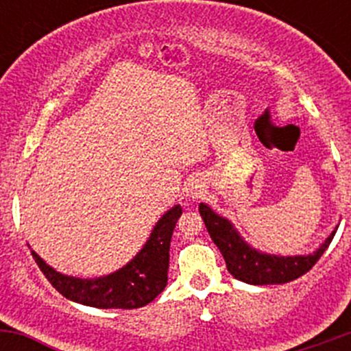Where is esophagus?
Masks as SVG:
<instances>
[{"label":"esophagus","mask_w":351,"mask_h":351,"mask_svg":"<svg viewBox=\"0 0 351 351\" xmlns=\"http://www.w3.org/2000/svg\"><path fill=\"white\" fill-rule=\"evenodd\" d=\"M198 193H200V185H190V189H189V195L192 197V198H195V197H198Z\"/></svg>","instance_id":"obj_1"}]
</instances>
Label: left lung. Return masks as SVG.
<instances>
[{
	"label": "left lung",
	"instance_id": "1",
	"mask_svg": "<svg viewBox=\"0 0 351 351\" xmlns=\"http://www.w3.org/2000/svg\"><path fill=\"white\" fill-rule=\"evenodd\" d=\"M198 210H200L212 241L224 256L229 274L238 280L251 285L287 284V282H292L300 275L307 274L328 250L329 243L332 241L336 229H338L336 226L335 231L314 253L282 256V254L265 253L244 241V238L229 219L219 215L204 202L198 205Z\"/></svg>",
	"mask_w": 351,
	"mask_h": 351
}]
</instances>
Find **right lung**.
<instances>
[{"label": "right lung", "instance_id": "1", "mask_svg": "<svg viewBox=\"0 0 351 351\" xmlns=\"http://www.w3.org/2000/svg\"><path fill=\"white\" fill-rule=\"evenodd\" d=\"M182 215L178 204L161 215L139 253L113 274L95 278L64 275L45 263L34 250L32 256L52 287L66 299L98 309H136L154 300L168 284L169 243Z\"/></svg>", "mask_w": 351, "mask_h": 351}]
</instances>
